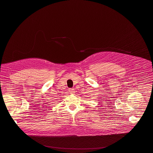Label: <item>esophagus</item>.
Returning a JSON list of instances; mask_svg holds the SVG:
<instances>
[{"mask_svg": "<svg viewBox=\"0 0 153 153\" xmlns=\"http://www.w3.org/2000/svg\"><path fill=\"white\" fill-rule=\"evenodd\" d=\"M69 92L70 94L74 93V88H69Z\"/></svg>", "mask_w": 153, "mask_h": 153, "instance_id": "esophagus-1", "label": "esophagus"}]
</instances>
